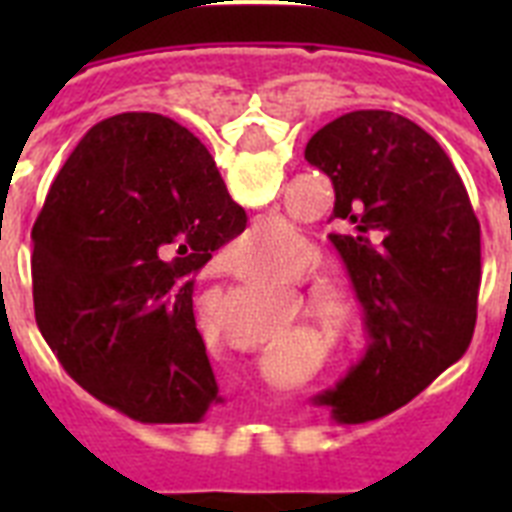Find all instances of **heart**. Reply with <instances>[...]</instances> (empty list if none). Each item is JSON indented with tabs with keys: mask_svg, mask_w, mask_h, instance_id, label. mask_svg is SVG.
I'll return each mask as SVG.
<instances>
[{
	"mask_svg": "<svg viewBox=\"0 0 512 512\" xmlns=\"http://www.w3.org/2000/svg\"><path fill=\"white\" fill-rule=\"evenodd\" d=\"M287 241L289 231L284 223H257L244 236L241 247L252 249V252H263V249H268V244H287ZM319 263V252L311 244L297 241V244L284 249L273 260L271 268H268V279L276 281V284H303L305 279H311L313 271L319 268ZM303 303L308 316L313 319V324L324 329L335 340L345 342L358 335V329H361V311H358V303L353 300L348 289L332 287V284H319V287L305 289Z\"/></svg>",
	"mask_w": 512,
	"mask_h": 512,
	"instance_id": "b5f03b06",
	"label": "heart"
}]
</instances>
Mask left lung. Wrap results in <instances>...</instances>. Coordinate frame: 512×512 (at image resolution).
<instances>
[{
  "instance_id": "1",
  "label": "left lung",
  "mask_w": 512,
  "mask_h": 512,
  "mask_svg": "<svg viewBox=\"0 0 512 512\" xmlns=\"http://www.w3.org/2000/svg\"><path fill=\"white\" fill-rule=\"evenodd\" d=\"M305 159L335 185L329 233L369 335L364 358L313 401L337 420H377L420 396L470 345L481 287V225L462 177L420 124L350 111Z\"/></svg>"
}]
</instances>
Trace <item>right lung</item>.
<instances>
[{
	"label": "right lung",
	"mask_w": 512,
	"mask_h": 512,
	"mask_svg": "<svg viewBox=\"0 0 512 512\" xmlns=\"http://www.w3.org/2000/svg\"><path fill=\"white\" fill-rule=\"evenodd\" d=\"M244 228L185 127L159 114L95 124L31 231L36 324L71 380L140 422H201L223 404L191 273Z\"/></svg>",
	"instance_id": "1"
}]
</instances>
